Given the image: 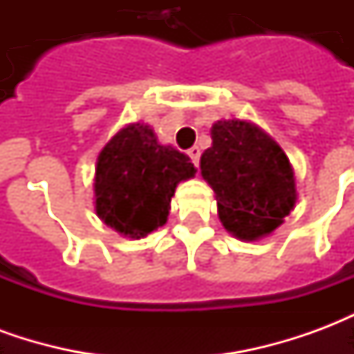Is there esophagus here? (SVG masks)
<instances>
[{
    "label": "esophagus",
    "mask_w": 354,
    "mask_h": 354,
    "mask_svg": "<svg viewBox=\"0 0 354 354\" xmlns=\"http://www.w3.org/2000/svg\"><path fill=\"white\" fill-rule=\"evenodd\" d=\"M187 155H189V159L195 167H199V157H201V149L199 147H192V149H187Z\"/></svg>",
    "instance_id": "esophagus-1"
}]
</instances>
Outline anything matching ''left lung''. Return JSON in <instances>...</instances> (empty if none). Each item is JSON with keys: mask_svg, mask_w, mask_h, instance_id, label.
Listing matches in <instances>:
<instances>
[{"mask_svg": "<svg viewBox=\"0 0 354 354\" xmlns=\"http://www.w3.org/2000/svg\"><path fill=\"white\" fill-rule=\"evenodd\" d=\"M201 174L214 189L223 227L241 241L271 235L294 210L296 174L282 147L258 124L222 119L210 129Z\"/></svg>", "mask_w": 354, "mask_h": 354, "instance_id": "obj_1", "label": "left lung"}]
</instances>
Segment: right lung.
I'll list each match as a JSON object with an SVG mask.
<instances>
[{
    "label": "right lung",
    "instance_id": "add662e5",
    "mask_svg": "<svg viewBox=\"0 0 354 354\" xmlns=\"http://www.w3.org/2000/svg\"><path fill=\"white\" fill-rule=\"evenodd\" d=\"M195 172L189 157L159 144L149 124H127L98 153L93 184L96 216L124 237H147L167 223L176 185Z\"/></svg>",
    "mask_w": 354,
    "mask_h": 354
}]
</instances>
